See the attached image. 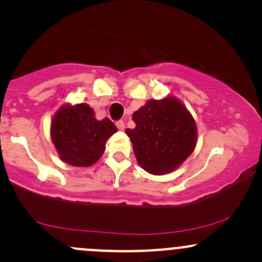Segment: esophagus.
Listing matches in <instances>:
<instances>
[{
    "mask_svg": "<svg viewBox=\"0 0 262 262\" xmlns=\"http://www.w3.org/2000/svg\"><path fill=\"white\" fill-rule=\"evenodd\" d=\"M116 125H117V128L119 129V130H123V129H124V122H123V121H117Z\"/></svg>",
    "mask_w": 262,
    "mask_h": 262,
    "instance_id": "1",
    "label": "esophagus"
}]
</instances>
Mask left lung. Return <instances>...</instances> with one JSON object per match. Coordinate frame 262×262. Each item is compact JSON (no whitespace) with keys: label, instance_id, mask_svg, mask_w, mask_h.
Segmentation results:
<instances>
[{"label":"left lung","instance_id":"left-lung-1","mask_svg":"<svg viewBox=\"0 0 262 262\" xmlns=\"http://www.w3.org/2000/svg\"><path fill=\"white\" fill-rule=\"evenodd\" d=\"M133 121L135 128L125 133L138 164L151 175L176 170L196 148V122L176 97L149 100L135 111Z\"/></svg>","mask_w":262,"mask_h":262}]
</instances>
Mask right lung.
<instances>
[{"label": "right lung", "instance_id": "obj_1", "mask_svg": "<svg viewBox=\"0 0 262 262\" xmlns=\"http://www.w3.org/2000/svg\"><path fill=\"white\" fill-rule=\"evenodd\" d=\"M117 132L108 118L97 121L87 103L64 104L54 114L50 137L62 161L87 167L100 160L106 141Z\"/></svg>", "mask_w": 262, "mask_h": 262}]
</instances>
